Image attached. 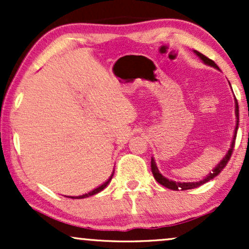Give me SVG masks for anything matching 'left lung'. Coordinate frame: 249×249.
<instances>
[{
  "mask_svg": "<svg viewBox=\"0 0 249 249\" xmlns=\"http://www.w3.org/2000/svg\"><path fill=\"white\" fill-rule=\"evenodd\" d=\"M193 53H196V55L198 56L199 58L201 59V61L204 62L206 65H210V67H213L214 69L220 70L218 65H216L215 63H214V62L212 61V59L207 58L206 56H204V55H202V53H200L199 51H196V50H193ZM230 85H231V84H230ZM234 99H235V117H236V122H235V123H236V125H235V128H234V134H233L232 142H231L230 148H228V151H227V152H226V154L224 156V158H222L221 160L219 161V164L216 165V166L213 168L212 172L208 173L207 176L205 177L204 179L199 180V181H192V182L174 181V180L167 179L166 177H164L160 172H159L158 166H157V164H156V160H154V158L152 157V158H151V170H152V173H153L154 179H156L157 181L159 182V184L162 185V186H164V187H167V188H170V190H174V191H179V190H181V191L191 190V188L199 187V186H201V185H204L205 182H207V181H210V180H212V179L214 178V177L218 176V174H219L220 172H221L222 170H224L226 165H227L228 160H230L231 154H232V152H233L234 142H235V138H236V131H238V126H239V105H238V101H236V98H234Z\"/></svg>",
  "mask_w": 249,
  "mask_h": 249,
  "instance_id": "obj_1",
  "label": "left lung"
}]
</instances>
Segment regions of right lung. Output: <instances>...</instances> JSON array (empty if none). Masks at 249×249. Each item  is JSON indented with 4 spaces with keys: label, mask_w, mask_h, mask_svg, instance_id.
<instances>
[{
    "label": "right lung",
    "mask_w": 249,
    "mask_h": 249,
    "mask_svg": "<svg viewBox=\"0 0 249 249\" xmlns=\"http://www.w3.org/2000/svg\"><path fill=\"white\" fill-rule=\"evenodd\" d=\"M113 172H115V171H113ZM113 172H112V174H111L110 177H108V179L107 180V181H105V182H103V184L101 185V186L96 187L95 190L90 191V192H89V193L82 194V196H68V198H71V199H83V198H88V196H95V194H97V193H99V192H101V191L104 190V188L107 187L108 184H110L111 179H112V177H113Z\"/></svg>",
    "instance_id": "add662e5"
}]
</instances>
